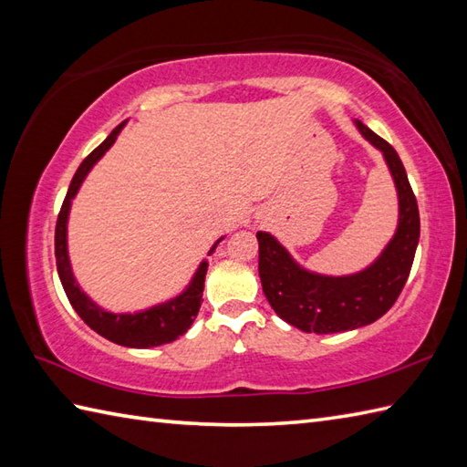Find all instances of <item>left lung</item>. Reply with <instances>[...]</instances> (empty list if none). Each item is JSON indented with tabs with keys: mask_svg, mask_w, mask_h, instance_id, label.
I'll list each match as a JSON object with an SVG mask.
<instances>
[{
	"mask_svg": "<svg viewBox=\"0 0 467 467\" xmlns=\"http://www.w3.org/2000/svg\"><path fill=\"white\" fill-rule=\"evenodd\" d=\"M359 132L383 152L400 194V226L369 269L351 276H321L301 269L271 234L259 239V275L275 313L306 333H339L379 319L408 281L420 241V211L401 158L381 136L355 120Z\"/></svg>",
	"mask_w": 467,
	"mask_h": 467,
	"instance_id": "1",
	"label": "left lung"
}]
</instances>
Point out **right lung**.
<instances>
[{"label": "right lung", "instance_id": "right-lung-1", "mask_svg": "<svg viewBox=\"0 0 467 467\" xmlns=\"http://www.w3.org/2000/svg\"><path fill=\"white\" fill-rule=\"evenodd\" d=\"M124 128V122L118 124L110 136L84 158V162L78 168L72 182H69L67 194L59 208L57 223H56V263L59 281L64 285V291L67 295V301L72 303L74 311L82 317V321L94 329L98 335L106 337L108 341L124 345V347H138V349H146V347H156L174 341L176 337H181L188 331V327L192 325L194 317L201 309L202 289H204V276H206V263L201 265V269L194 275L191 286L174 301L158 305L150 311L136 313V315H112L102 311L100 306H96L88 296L80 291V286L74 281L72 266L67 261V249H66V223L72 198L76 196L78 188H80L86 174L90 172V168L100 161L102 154L110 148L116 140V136L120 134ZM221 241H216V244ZM216 244L211 249V253L216 249ZM208 253V254H211Z\"/></svg>", "mask_w": 467, "mask_h": 467}]
</instances>
